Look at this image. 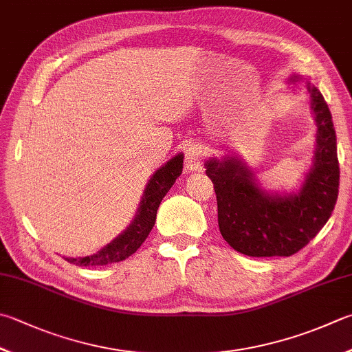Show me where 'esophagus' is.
<instances>
[{
  "label": "esophagus",
  "mask_w": 352,
  "mask_h": 352,
  "mask_svg": "<svg viewBox=\"0 0 352 352\" xmlns=\"http://www.w3.org/2000/svg\"><path fill=\"white\" fill-rule=\"evenodd\" d=\"M184 164L188 170H201L204 164V150L201 145L188 144L184 150Z\"/></svg>",
  "instance_id": "obj_1"
}]
</instances>
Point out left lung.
Segmentation results:
<instances>
[{
  "instance_id": "left-lung-1",
  "label": "left lung",
  "mask_w": 352,
  "mask_h": 352,
  "mask_svg": "<svg viewBox=\"0 0 352 352\" xmlns=\"http://www.w3.org/2000/svg\"><path fill=\"white\" fill-rule=\"evenodd\" d=\"M317 122L314 165L294 196H268L253 173L234 157L207 162L214 185L221 234L239 253L251 257L296 254L328 222L339 195L340 168L333 116L324 98L308 87Z\"/></svg>"
}]
</instances>
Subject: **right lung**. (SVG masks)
<instances>
[{
    "label": "right lung",
    "instance_id": "add662e5",
    "mask_svg": "<svg viewBox=\"0 0 352 352\" xmlns=\"http://www.w3.org/2000/svg\"><path fill=\"white\" fill-rule=\"evenodd\" d=\"M182 162V155L175 156L150 179L142 199V205L139 208V214L129 230H125L121 236H118L115 241H111L107 247H104L94 256L78 258L65 257V261L75 263L78 267H95V265L121 262L133 254L147 239L151 228L155 227L159 205H161L164 196L168 193V190L173 187L176 179L181 176Z\"/></svg>",
    "mask_w": 352,
    "mask_h": 352
}]
</instances>
